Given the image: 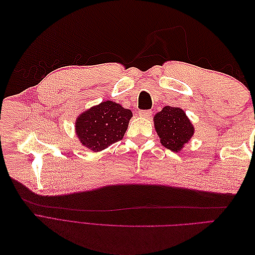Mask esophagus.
<instances>
[{"mask_svg":"<svg viewBox=\"0 0 255 255\" xmlns=\"http://www.w3.org/2000/svg\"><path fill=\"white\" fill-rule=\"evenodd\" d=\"M152 115V111L151 110H146V111H140L139 112V116L143 118H150V116Z\"/></svg>","mask_w":255,"mask_h":255,"instance_id":"obj_1","label":"esophagus"}]
</instances>
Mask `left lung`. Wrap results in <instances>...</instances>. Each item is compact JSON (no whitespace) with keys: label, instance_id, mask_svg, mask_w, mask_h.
<instances>
[{"label":"left lung","instance_id":"left-lung-1","mask_svg":"<svg viewBox=\"0 0 255 255\" xmlns=\"http://www.w3.org/2000/svg\"><path fill=\"white\" fill-rule=\"evenodd\" d=\"M154 126L161 144L173 152L181 151L195 130L183 110L171 106H165L155 115Z\"/></svg>","mask_w":255,"mask_h":255}]
</instances>
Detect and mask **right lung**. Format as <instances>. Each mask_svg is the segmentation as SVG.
Instances as JSON below:
<instances>
[{"instance_id":"right-lung-1","label":"right lung","mask_w":255,"mask_h":255,"mask_svg":"<svg viewBox=\"0 0 255 255\" xmlns=\"http://www.w3.org/2000/svg\"><path fill=\"white\" fill-rule=\"evenodd\" d=\"M132 112L112 101L83 113L76 120V134L82 144L94 152L106 149L125 136Z\"/></svg>"}]
</instances>
